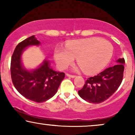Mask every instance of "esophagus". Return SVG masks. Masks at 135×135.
Instances as JSON below:
<instances>
[{"label":"esophagus","mask_w":135,"mask_h":135,"mask_svg":"<svg viewBox=\"0 0 135 135\" xmlns=\"http://www.w3.org/2000/svg\"><path fill=\"white\" fill-rule=\"evenodd\" d=\"M66 76L69 77H71V78H74V77H75V75H70V74H66Z\"/></svg>","instance_id":"34e87169"}]
</instances>
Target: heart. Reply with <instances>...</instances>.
I'll return each mask as SVG.
<instances>
[{
  "mask_svg": "<svg viewBox=\"0 0 135 135\" xmlns=\"http://www.w3.org/2000/svg\"><path fill=\"white\" fill-rule=\"evenodd\" d=\"M112 54L113 46L110 42L93 37L70 41L65 48L56 47L54 57L60 69H65L76 58L80 69L87 74H93L104 69Z\"/></svg>",
  "mask_w": 135,
  "mask_h": 135,
  "instance_id": "b5f03b06",
  "label": "heart"
}]
</instances>
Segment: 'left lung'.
I'll return each instance as SVG.
<instances>
[{"instance_id":"8db88e82","label":"left lung","mask_w":135,"mask_h":135,"mask_svg":"<svg viewBox=\"0 0 135 135\" xmlns=\"http://www.w3.org/2000/svg\"><path fill=\"white\" fill-rule=\"evenodd\" d=\"M114 66L107 68L94 77L88 78L79 95L86 102L100 103L107 100L117 90L123 78L124 58H119Z\"/></svg>"}]
</instances>
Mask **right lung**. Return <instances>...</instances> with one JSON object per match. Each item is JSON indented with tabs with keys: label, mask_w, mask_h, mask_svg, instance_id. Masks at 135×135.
<instances>
[{
	"label": "right lung",
	"mask_w": 135,
	"mask_h": 135,
	"mask_svg": "<svg viewBox=\"0 0 135 135\" xmlns=\"http://www.w3.org/2000/svg\"><path fill=\"white\" fill-rule=\"evenodd\" d=\"M41 42L34 35L19 43L15 48L11 61L12 81L21 95L32 101L41 103L56 93L65 78V73L52 70L47 60L37 69L28 70L21 63V55L28 46H38Z\"/></svg>",
	"instance_id": "right-lung-1"
}]
</instances>
